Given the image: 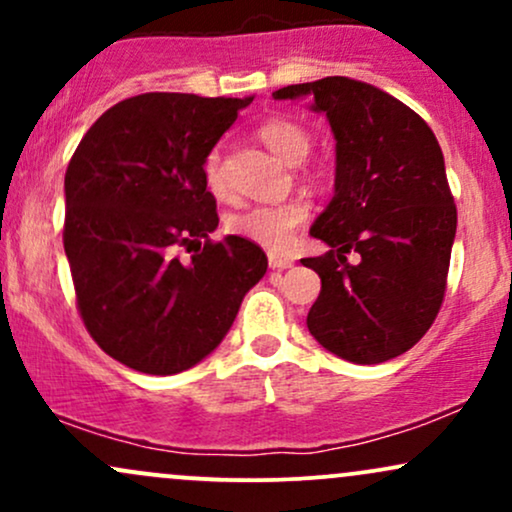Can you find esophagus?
Returning a JSON list of instances; mask_svg holds the SVG:
<instances>
[{
	"label": "esophagus",
	"mask_w": 512,
	"mask_h": 512,
	"mask_svg": "<svg viewBox=\"0 0 512 512\" xmlns=\"http://www.w3.org/2000/svg\"><path fill=\"white\" fill-rule=\"evenodd\" d=\"M267 260H269V267H272V269H289V267H293V257L281 255V252H269Z\"/></svg>",
	"instance_id": "obj_1"
}]
</instances>
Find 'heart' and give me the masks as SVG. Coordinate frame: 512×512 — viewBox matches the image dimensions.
Masks as SVG:
<instances>
[{
    "label": "heart",
    "mask_w": 512,
    "mask_h": 512,
    "mask_svg": "<svg viewBox=\"0 0 512 512\" xmlns=\"http://www.w3.org/2000/svg\"><path fill=\"white\" fill-rule=\"evenodd\" d=\"M257 134H260L264 146L274 151L284 163H301L308 156L310 146H313V137H310L308 129L298 125V122L286 120V117L267 120L257 129ZM202 175L204 185L216 199H226L231 195L219 151H211L204 158ZM305 219H308V202L301 197H291L284 199V202L250 204V207L231 211L226 216V231L238 238L264 245V248H284L289 243L291 233Z\"/></svg>",
    "instance_id": "1"
}]
</instances>
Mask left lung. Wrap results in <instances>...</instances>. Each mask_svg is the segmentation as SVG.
Here are the masks:
<instances>
[{
    "mask_svg": "<svg viewBox=\"0 0 512 512\" xmlns=\"http://www.w3.org/2000/svg\"><path fill=\"white\" fill-rule=\"evenodd\" d=\"M272 96H313L337 139L334 197L310 228L332 250L301 260L322 281L308 330L351 363L390 361L424 337L448 289L457 207L436 134L390 93L346 76Z\"/></svg>",
    "mask_w": 512,
    "mask_h": 512,
    "instance_id": "left-lung-1",
    "label": "left lung"
}]
</instances>
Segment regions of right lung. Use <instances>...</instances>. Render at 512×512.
I'll list each match as a JSON object with an SVG mask.
<instances>
[{
    "mask_svg": "<svg viewBox=\"0 0 512 512\" xmlns=\"http://www.w3.org/2000/svg\"><path fill=\"white\" fill-rule=\"evenodd\" d=\"M250 103L142 93L105 110L69 161L62 240L76 308L93 342L127 368L173 375L195 366L267 272L252 240L209 238L219 214L202 175Z\"/></svg>",
    "mask_w": 512,
    "mask_h": 512,
    "instance_id": "1",
    "label": "right lung"
}]
</instances>
